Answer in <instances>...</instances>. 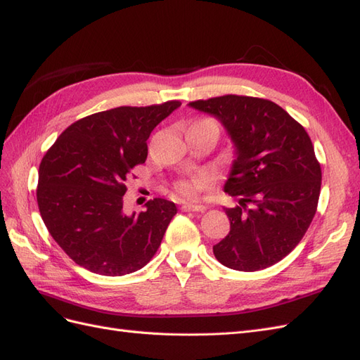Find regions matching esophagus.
I'll return each instance as SVG.
<instances>
[{
    "label": "esophagus",
    "mask_w": 360,
    "mask_h": 360,
    "mask_svg": "<svg viewBox=\"0 0 360 360\" xmlns=\"http://www.w3.org/2000/svg\"><path fill=\"white\" fill-rule=\"evenodd\" d=\"M182 211H196V213H202V211H205L207 207L205 205H196V204H182L181 205Z\"/></svg>",
    "instance_id": "esophagus-1"
}]
</instances>
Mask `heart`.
I'll return each mask as SVG.
<instances>
[{"mask_svg": "<svg viewBox=\"0 0 360 360\" xmlns=\"http://www.w3.org/2000/svg\"><path fill=\"white\" fill-rule=\"evenodd\" d=\"M211 184V176L208 173H200L198 178L191 181H181L176 184V191L184 198H195L199 190L208 187Z\"/></svg>", "mask_w": 360, "mask_h": 360, "instance_id": "heart-1", "label": "heart"}]
</instances>
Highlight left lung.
<instances>
[{
  "label": "left lung",
  "instance_id": "1",
  "mask_svg": "<svg viewBox=\"0 0 360 360\" xmlns=\"http://www.w3.org/2000/svg\"><path fill=\"white\" fill-rule=\"evenodd\" d=\"M190 106L214 115L236 146L225 191L238 204L225 208L231 228L213 246L216 259L236 271L269 268L301 242L316 213L322 174L310 136L266 98L228 94Z\"/></svg>",
  "mask_w": 360,
  "mask_h": 360
}]
</instances>
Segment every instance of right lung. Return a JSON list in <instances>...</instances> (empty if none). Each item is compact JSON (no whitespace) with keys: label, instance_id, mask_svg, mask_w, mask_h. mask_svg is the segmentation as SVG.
Wrapping results in <instances>:
<instances>
[{"label":"right lung","instance_id":"right-lung-1","mask_svg":"<svg viewBox=\"0 0 360 360\" xmlns=\"http://www.w3.org/2000/svg\"><path fill=\"white\" fill-rule=\"evenodd\" d=\"M181 101L120 106L68 126L39 165L36 199L49 233L72 262L94 274H132L158 251L176 205L156 198L123 211L126 179L147 158L153 129Z\"/></svg>","mask_w":360,"mask_h":360}]
</instances>
